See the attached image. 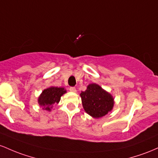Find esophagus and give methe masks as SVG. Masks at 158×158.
<instances>
[{
    "label": "esophagus",
    "mask_w": 158,
    "mask_h": 158,
    "mask_svg": "<svg viewBox=\"0 0 158 158\" xmlns=\"http://www.w3.org/2000/svg\"><path fill=\"white\" fill-rule=\"evenodd\" d=\"M69 90L72 93H76V92H77V89H76L75 87H70Z\"/></svg>",
    "instance_id": "obj_1"
}]
</instances>
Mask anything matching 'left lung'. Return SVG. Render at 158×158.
Returning a JSON list of instances; mask_svg holds the SVG:
<instances>
[{
  "instance_id": "left-lung-1",
  "label": "left lung",
  "mask_w": 158,
  "mask_h": 158,
  "mask_svg": "<svg viewBox=\"0 0 158 158\" xmlns=\"http://www.w3.org/2000/svg\"><path fill=\"white\" fill-rule=\"evenodd\" d=\"M85 112L98 118L110 112L114 106V98L110 93L97 84H90L80 94Z\"/></svg>"
}]
</instances>
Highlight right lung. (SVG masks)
Wrapping results in <instances>:
<instances>
[{
    "label": "right lung",
    "instance_id": "right-lung-1",
    "mask_svg": "<svg viewBox=\"0 0 158 158\" xmlns=\"http://www.w3.org/2000/svg\"><path fill=\"white\" fill-rule=\"evenodd\" d=\"M66 93V90L63 87L50 86L45 89L40 94L38 98V103L42 110L51 111L54 105L60 102L63 95Z\"/></svg>",
    "mask_w": 158,
    "mask_h": 158
}]
</instances>
